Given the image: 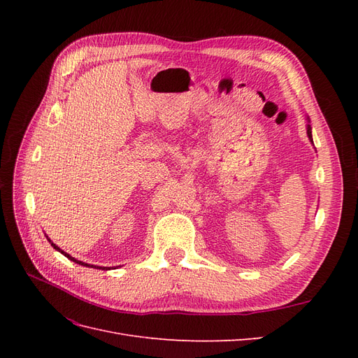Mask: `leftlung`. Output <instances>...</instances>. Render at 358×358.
Wrapping results in <instances>:
<instances>
[{
  "instance_id": "obj_1",
  "label": "left lung",
  "mask_w": 358,
  "mask_h": 358,
  "mask_svg": "<svg viewBox=\"0 0 358 358\" xmlns=\"http://www.w3.org/2000/svg\"><path fill=\"white\" fill-rule=\"evenodd\" d=\"M308 136H309L310 142H312V131H310V125H308Z\"/></svg>"
}]
</instances>
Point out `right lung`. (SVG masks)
Returning <instances> with one entry per match:
<instances>
[{"label":"right lung","mask_w":358,"mask_h":358,"mask_svg":"<svg viewBox=\"0 0 358 358\" xmlns=\"http://www.w3.org/2000/svg\"><path fill=\"white\" fill-rule=\"evenodd\" d=\"M49 242H50V241H49ZM50 245H52L53 248H55V249H57V251H59L61 254H64V255H66V257H67L69 259H71V262H74V263H78V264H80V266H86V267H96V268H99V266H90V264H86V263H83V262H79V259H76V258H73V257H71L70 254H67V252H64V251H62V249H59V248H58V246H57L55 243H52V242H50ZM100 268H101V267H100ZM101 270H107V268H106V267H103Z\"/></svg>","instance_id":"1"}]
</instances>
